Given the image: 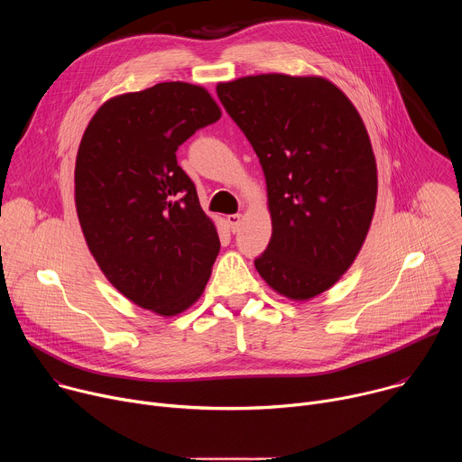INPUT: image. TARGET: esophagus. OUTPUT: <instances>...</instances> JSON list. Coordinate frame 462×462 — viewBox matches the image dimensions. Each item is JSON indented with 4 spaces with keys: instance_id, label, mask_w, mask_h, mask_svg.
Returning a JSON list of instances; mask_svg holds the SVG:
<instances>
[{
    "instance_id": "esophagus-1",
    "label": "esophagus",
    "mask_w": 462,
    "mask_h": 462,
    "mask_svg": "<svg viewBox=\"0 0 462 462\" xmlns=\"http://www.w3.org/2000/svg\"><path fill=\"white\" fill-rule=\"evenodd\" d=\"M241 219H243V216H241V214H232V216H228V217H226V221H228V225H230L232 232H236V230L239 228Z\"/></svg>"
}]
</instances>
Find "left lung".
Segmentation results:
<instances>
[{
    "label": "left lung",
    "instance_id": "8db88e82",
    "mask_svg": "<svg viewBox=\"0 0 462 462\" xmlns=\"http://www.w3.org/2000/svg\"><path fill=\"white\" fill-rule=\"evenodd\" d=\"M217 95L259 157L273 237L255 261L267 285L307 301L355 263L376 207V161L347 95L323 77L267 73Z\"/></svg>",
    "mask_w": 462,
    "mask_h": 462
}]
</instances>
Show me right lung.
<instances>
[{"label": "right lung", "mask_w": 462, "mask_h": 462, "mask_svg": "<svg viewBox=\"0 0 462 462\" xmlns=\"http://www.w3.org/2000/svg\"><path fill=\"white\" fill-rule=\"evenodd\" d=\"M221 116L212 95L162 82L106 100L75 164V205L88 248L129 301L170 318L201 298L219 254L177 148Z\"/></svg>", "instance_id": "right-lung-1"}]
</instances>
